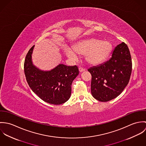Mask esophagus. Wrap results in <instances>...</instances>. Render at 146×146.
<instances>
[{"label": "esophagus", "mask_w": 146, "mask_h": 146, "mask_svg": "<svg viewBox=\"0 0 146 146\" xmlns=\"http://www.w3.org/2000/svg\"><path fill=\"white\" fill-rule=\"evenodd\" d=\"M79 72H83L85 70L83 68H82V67H79Z\"/></svg>", "instance_id": "esophagus-1"}]
</instances>
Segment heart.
I'll use <instances>...</instances> for the list:
<instances>
[{"label":"heart","instance_id":"1","mask_svg":"<svg viewBox=\"0 0 146 146\" xmlns=\"http://www.w3.org/2000/svg\"><path fill=\"white\" fill-rule=\"evenodd\" d=\"M111 50L112 45L110 42L89 39L78 42L74 45L73 49L66 46L64 48V52L72 60L78 58V54H85V60L88 63L96 66L104 62Z\"/></svg>","mask_w":146,"mask_h":146}]
</instances>
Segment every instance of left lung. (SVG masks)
Listing matches in <instances>:
<instances>
[{
    "label": "left lung",
    "instance_id": "left-lung-1",
    "mask_svg": "<svg viewBox=\"0 0 146 146\" xmlns=\"http://www.w3.org/2000/svg\"><path fill=\"white\" fill-rule=\"evenodd\" d=\"M131 69L130 51L123 42L115 48L108 61L88 70L92 75L93 97L101 102L116 98L129 83Z\"/></svg>",
    "mask_w": 146,
    "mask_h": 146
}]
</instances>
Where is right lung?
Returning a JSON list of instances; mask_svg holds the SVG:
<instances>
[{
    "instance_id": "obj_1",
    "label": "right lung",
    "mask_w": 146,
    "mask_h": 146,
    "mask_svg": "<svg viewBox=\"0 0 146 146\" xmlns=\"http://www.w3.org/2000/svg\"><path fill=\"white\" fill-rule=\"evenodd\" d=\"M34 46L28 52L24 63L27 82L31 90L45 102L62 104L71 97V84L79 74V69L76 66L59 64L50 70H42L33 62Z\"/></svg>"
}]
</instances>
